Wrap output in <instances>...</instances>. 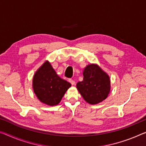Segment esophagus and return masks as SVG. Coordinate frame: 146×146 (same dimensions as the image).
<instances>
[{
    "label": "esophagus",
    "instance_id": "1",
    "mask_svg": "<svg viewBox=\"0 0 146 146\" xmlns=\"http://www.w3.org/2000/svg\"><path fill=\"white\" fill-rule=\"evenodd\" d=\"M69 82L71 83V85H74V84H75V80H73V79H71V78H70V79H69Z\"/></svg>",
    "mask_w": 146,
    "mask_h": 146
}]
</instances>
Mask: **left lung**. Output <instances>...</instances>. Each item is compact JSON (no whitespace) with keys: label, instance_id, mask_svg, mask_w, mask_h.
Here are the masks:
<instances>
[{"label":"left lung","instance_id":"1","mask_svg":"<svg viewBox=\"0 0 146 146\" xmlns=\"http://www.w3.org/2000/svg\"><path fill=\"white\" fill-rule=\"evenodd\" d=\"M84 78L77 84V88L84 100L94 105L107 98L110 90L108 75L98 66L90 64L83 72Z\"/></svg>","mask_w":146,"mask_h":146}]
</instances>
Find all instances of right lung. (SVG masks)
<instances>
[{
    "mask_svg": "<svg viewBox=\"0 0 146 146\" xmlns=\"http://www.w3.org/2000/svg\"><path fill=\"white\" fill-rule=\"evenodd\" d=\"M71 84L58 76L48 62L36 71L33 78L34 92L41 102L56 105Z\"/></svg>",
    "mask_w": 146,
    "mask_h": 146,
    "instance_id": "1",
    "label": "right lung"
}]
</instances>
